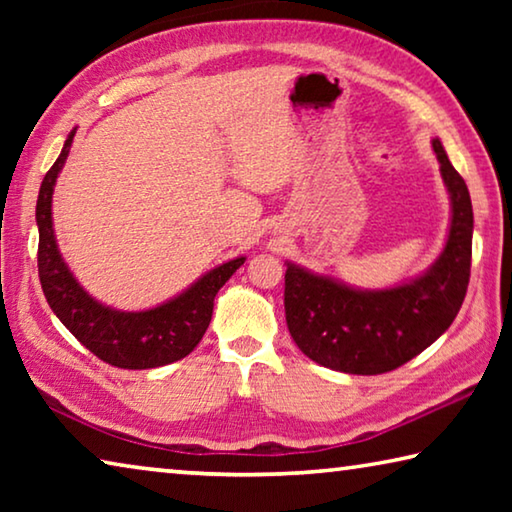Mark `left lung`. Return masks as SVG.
Segmentation results:
<instances>
[{
  "label": "left lung",
  "instance_id": "1",
  "mask_svg": "<svg viewBox=\"0 0 512 512\" xmlns=\"http://www.w3.org/2000/svg\"><path fill=\"white\" fill-rule=\"evenodd\" d=\"M452 203L443 253L427 271L391 289H354L287 262L284 311L298 348L320 366L381 375L404 366L447 332L465 300L472 264L470 192L443 144L431 140Z\"/></svg>",
  "mask_w": 512,
  "mask_h": 512
}]
</instances>
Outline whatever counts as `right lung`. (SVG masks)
<instances>
[{
    "mask_svg": "<svg viewBox=\"0 0 512 512\" xmlns=\"http://www.w3.org/2000/svg\"><path fill=\"white\" fill-rule=\"evenodd\" d=\"M74 135L76 128L67 135L63 151H60L54 167L47 171L38 194V275L42 293H45L49 307L60 318V323L85 348L110 366L146 370L183 359L201 343L212 320L216 293L246 262V257H235L212 268L210 273L198 277L192 287L153 309L121 311L94 300L81 287L65 264L63 255H60L54 235V219H51L54 187L60 169L65 167L69 149H72Z\"/></svg>",
    "mask_w": 512,
    "mask_h": 512,
    "instance_id": "obj_1",
    "label": "right lung"
}]
</instances>
